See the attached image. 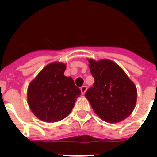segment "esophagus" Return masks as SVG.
<instances>
[{
    "label": "esophagus",
    "instance_id": "esophagus-1",
    "mask_svg": "<svg viewBox=\"0 0 157 157\" xmlns=\"http://www.w3.org/2000/svg\"><path fill=\"white\" fill-rule=\"evenodd\" d=\"M86 90H87V87H86V86H83L81 88V94H85V93L86 92Z\"/></svg>",
    "mask_w": 157,
    "mask_h": 157
}]
</instances>
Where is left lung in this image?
<instances>
[{"label":"left lung","mask_w":157,"mask_h":157,"mask_svg":"<svg viewBox=\"0 0 157 157\" xmlns=\"http://www.w3.org/2000/svg\"><path fill=\"white\" fill-rule=\"evenodd\" d=\"M94 78L86 97L94 112L109 123H117L129 117L137 101V88L123 69L109 59H88Z\"/></svg>","instance_id":"8db88e82"}]
</instances>
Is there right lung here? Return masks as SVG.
<instances>
[{
  "instance_id": "1",
  "label": "right lung",
  "mask_w": 157,
  "mask_h": 157,
  "mask_svg": "<svg viewBox=\"0 0 157 157\" xmlns=\"http://www.w3.org/2000/svg\"><path fill=\"white\" fill-rule=\"evenodd\" d=\"M66 64L53 62L31 81L28 88V104L38 119L57 122L64 119L73 108L81 90L73 79L64 76Z\"/></svg>"
}]
</instances>
